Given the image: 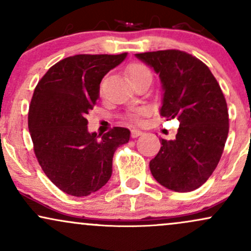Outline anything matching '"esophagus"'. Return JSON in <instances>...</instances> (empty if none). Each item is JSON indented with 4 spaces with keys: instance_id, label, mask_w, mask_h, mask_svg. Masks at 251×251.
Listing matches in <instances>:
<instances>
[{
    "instance_id": "obj_1",
    "label": "esophagus",
    "mask_w": 251,
    "mask_h": 251,
    "mask_svg": "<svg viewBox=\"0 0 251 251\" xmlns=\"http://www.w3.org/2000/svg\"><path fill=\"white\" fill-rule=\"evenodd\" d=\"M142 133H143V132L139 131V129H137V128L131 129V137H132V138L139 137V135H142Z\"/></svg>"
}]
</instances>
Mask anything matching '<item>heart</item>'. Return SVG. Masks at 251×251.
<instances>
[{"mask_svg": "<svg viewBox=\"0 0 251 251\" xmlns=\"http://www.w3.org/2000/svg\"><path fill=\"white\" fill-rule=\"evenodd\" d=\"M127 72L129 79L131 80L137 79V77H140L143 75H151V72H150L149 68L146 67L145 65H143V63H132V65L128 66ZM146 113H148V109L144 107H138L132 109V111L129 112L128 118H131L132 120H138L140 117L145 116Z\"/></svg>", "mask_w": 251, "mask_h": 251, "instance_id": "1", "label": "heart"}]
</instances>
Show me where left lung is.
<instances>
[{
	"label": "left lung",
	"mask_w": 251,
	"mask_h": 251,
	"mask_svg": "<svg viewBox=\"0 0 251 251\" xmlns=\"http://www.w3.org/2000/svg\"><path fill=\"white\" fill-rule=\"evenodd\" d=\"M135 56L159 74L164 92L160 116L179 122L175 139H162L163 146L150 162L151 174L172 191H194L209 179L223 153L229 132L223 92L208 66L185 51Z\"/></svg>",
	"instance_id": "8db88e82"
}]
</instances>
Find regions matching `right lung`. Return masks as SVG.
<instances>
[{"instance_id": "obj_1", "label": "right lung", "mask_w": 251, "mask_h": 251, "mask_svg": "<svg viewBox=\"0 0 251 251\" xmlns=\"http://www.w3.org/2000/svg\"><path fill=\"white\" fill-rule=\"evenodd\" d=\"M127 53L66 57L42 76L31 98L28 128L37 162L61 191L83 197L101 189L112 176L116 150L128 143L129 129L103 135L88 132L86 116L99 99L100 82Z\"/></svg>"}]
</instances>
